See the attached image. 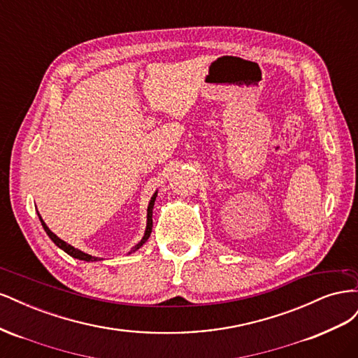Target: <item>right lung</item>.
Returning a JSON list of instances; mask_svg holds the SVG:
<instances>
[{
    "mask_svg": "<svg viewBox=\"0 0 358 358\" xmlns=\"http://www.w3.org/2000/svg\"><path fill=\"white\" fill-rule=\"evenodd\" d=\"M157 194H158V191H155V192H154V196L150 197V201H149V204H148L146 230H145V234H143V237H142V239H140V242H138L137 245H134L131 249H129V252H128V254H133V252H136V251H137V249L142 248V246L145 245V242L149 239L150 233H152V210H154V204H155V200H157ZM38 218H40V221H41L43 229H45V231H46V233H48V236L50 237V241H52L53 243H55L58 248H61L64 252H67V254H69V255H71L73 258L82 259V262H99V259H101V258H99V257H94V255H90V254H86V252L80 251V249L74 248L73 245H70V243H67V242H64L62 239H59V237H58L55 233H52V231H50V229H49V227L46 225V222L43 221V218L40 216V213H38Z\"/></svg>",
    "mask_w": 358,
    "mask_h": 358,
    "instance_id": "right-lung-1",
    "label": "right lung"
}]
</instances>
